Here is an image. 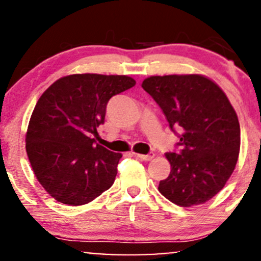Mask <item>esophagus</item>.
<instances>
[{
	"label": "esophagus",
	"mask_w": 261,
	"mask_h": 261,
	"mask_svg": "<svg viewBox=\"0 0 261 261\" xmlns=\"http://www.w3.org/2000/svg\"><path fill=\"white\" fill-rule=\"evenodd\" d=\"M135 156H136V158H139L140 160L150 161V160H152L153 156H155V153L150 152V153H147V155H142V153H135Z\"/></svg>",
	"instance_id": "esophagus-1"
}]
</instances>
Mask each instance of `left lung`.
<instances>
[{"instance_id": "obj_1", "label": "left lung", "mask_w": 261, "mask_h": 261, "mask_svg": "<svg viewBox=\"0 0 261 261\" xmlns=\"http://www.w3.org/2000/svg\"><path fill=\"white\" fill-rule=\"evenodd\" d=\"M142 89L156 101L170 127L181 131L179 152H167L171 171L159 191L189 207L224 188L239 158L240 125L225 92L202 75L150 76Z\"/></svg>"}]
</instances>
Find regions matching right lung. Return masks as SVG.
Listing matches in <instances>:
<instances>
[{
    "label": "right lung",
    "mask_w": 261,
    "mask_h": 261,
    "mask_svg": "<svg viewBox=\"0 0 261 261\" xmlns=\"http://www.w3.org/2000/svg\"><path fill=\"white\" fill-rule=\"evenodd\" d=\"M125 75L76 73L41 95L30 119L26 151L38 182L59 202L87 204L109 190L121 153L96 142L112 96L135 86Z\"/></svg>",
    "instance_id": "obj_1"
}]
</instances>
